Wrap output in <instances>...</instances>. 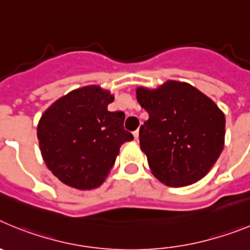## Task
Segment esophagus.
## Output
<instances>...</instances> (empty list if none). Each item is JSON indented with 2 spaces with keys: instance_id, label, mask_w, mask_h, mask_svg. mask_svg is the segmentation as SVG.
I'll list each match as a JSON object with an SVG mask.
<instances>
[{
  "instance_id": "obj_1",
  "label": "esophagus",
  "mask_w": 250,
  "mask_h": 250,
  "mask_svg": "<svg viewBox=\"0 0 250 250\" xmlns=\"http://www.w3.org/2000/svg\"><path fill=\"white\" fill-rule=\"evenodd\" d=\"M132 134H134V138H135V140H138V139H139V129L135 130V131L132 132Z\"/></svg>"
}]
</instances>
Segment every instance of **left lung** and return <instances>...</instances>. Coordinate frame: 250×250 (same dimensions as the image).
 Segmentation results:
<instances>
[{
    "mask_svg": "<svg viewBox=\"0 0 250 250\" xmlns=\"http://www.w3.org/2000/svg\"><path fill=\"white\" fill-rule=\"evenodd\" d=\"M149 114L139 131L151 173L167 187L204 178L224 146L225 116L211 99L187 83L169 80L158 89H136Z\"/></svg>",
    "mask_w": 250,
    "mask_h": 250,
    "instance_id": "8db88e82",
    "label": "left lung"
}]
</instances>
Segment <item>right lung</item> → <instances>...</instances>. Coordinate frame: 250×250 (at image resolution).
Listing matches in <instances>:
<instances>
[{
  "instance_id": "right-lung-1",
  "label": "right lung",
  "mask_w": 250,
  "mask_h": 250,
  "mask_svg": "<svg viewBox=\"0 0 250 250\" xmlns=\"http://www.w3.org/2000/svg\"><path fill=\"white\" fill-rule=\"evenodd\" d=\"M112 101L107 90L85 86L55 101L40 119L43 161L63 184L80 190L100 187L121 145L134 139L124 129V112L107 110Z\"/></svg>"
}]
</instances>
